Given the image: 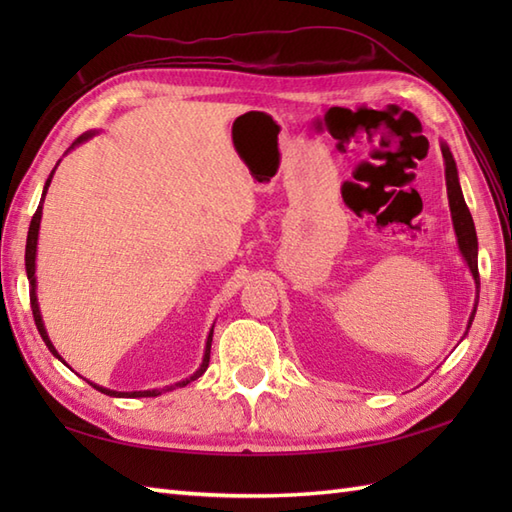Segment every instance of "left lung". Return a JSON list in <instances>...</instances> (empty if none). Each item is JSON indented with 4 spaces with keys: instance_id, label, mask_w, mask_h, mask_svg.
<instances>
[{
    "instance_id": "8db88e82",
    "label": "left lung",
    "mask_w": 512,
    "mask_h": 512,
    "mask_svg": "<svg viewBox=\"0 0 512 512\" xmlns=\"http://www.w3.org/2000/svg\"><path fill=\"white\" fill-rule=\"evenodd\" d=\"M442 147V158H444V178H447V193H449V206H451V217H453V228H455V237H458V246L460 253L464 257V262L469 264L475 286H477V299H480V273H477V233H475V224L469 206L464 202V195L460 189V180H458V167H455L453 154L449 151L447 145ZM475 310H477V301L475 308L469 317V328L475 319ZM466 328V332H469Z\"/></svg>"
}]
</instances>
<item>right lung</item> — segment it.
<instances>
[{
  "instance_id": "add662e5",
  "label": "right lung",
  "mask_w": 512,
  "mask_h": 512,
  "mask_svg": "<svg viewBox=\"0 0 512 512\" xmlns=\"http://www.w3.org/2000/svg\"><path fill=\"white\" fill-rule=\"evenodd\" d=\"M96 132H85L83 136H79L72 143V147H76V145H81V143H85V140L88 138H92ZM70 147V149H72ZM59 165V162H57ZM57 169V167H54ZM54 169H52V173L48 176V180H46V187H43V193H41V202H39V206H37V211H35V215H32V222H30V228H28V239H26V273H28V281H30V308H32V317H35V323H37V330H39V334H41V339H43V343L48 345V350L59 358V361H63L61 358V354L54 350V345L50 343V339H48V332H46V328H43V319H41V312H39V301H37V288H35V259H37V237H39V224H41V209H43V200H46V193H48V187H50V182H52V176H54ZM211 341H213V330L209 332V339H206V347H204V358H202V365L198 367V372H195L193 376H189V378H184V380H180V383H176V385H169V387H165V389H147V391H112V389H105V387H99V385H94V383H90L94 389H99L101 394H107V396H127V398H149V396H160L162 391H171V389H176V387H184V385H189L191 380H195V378H200L204 372H206V367H209V358H211ZM65 363V361H63Z\"/></svg>"
}]
</instances>
